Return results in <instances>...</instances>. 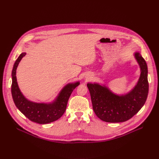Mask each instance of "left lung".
Listing matches in <instances>:
<instances>
[{"mask_svg": "<svg viewBox=\"0 0 159 159\" xmlns=\"http://www.w3.org/2000/svg\"><path fill=\"white\" fill-rule=\"evenodd\" d=\"M140 74L135 86L128 93L118 95L106 84L88 82L93 109L98 117L107 122H122L130 119L145 104L148 95V66L139 52L134 53Z\"/></svg>", "mask_w": 159, "mask_h": 159, "instance_id": "8db88e82", "label": "left lung"}]
</instances>
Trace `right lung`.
<instances>
[{
	"label": "right lung",
	"mask_w": 159,
	"mask_h": 159,
	"mask_svg": "<svg viewBox=\"0 0 159 159\" xmlns=\"http://www.w3.org/2000/svg\"><path fill=\"white\" fill-rule=\"evenodd\" d=\"M26 53H22L16 60L12 70L11 94L14 103L19 111L31 121L40 124L54 122L61 118L66 111L68 99L73 89L80 82L68 83L60 91L56 98L50 102H35L25 97L19 87L16 71L18 65Z\"/></svg>",
	"instance_id": "1"
}]
</instances>
